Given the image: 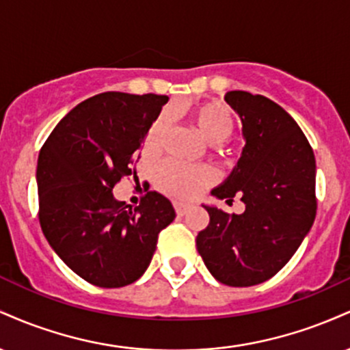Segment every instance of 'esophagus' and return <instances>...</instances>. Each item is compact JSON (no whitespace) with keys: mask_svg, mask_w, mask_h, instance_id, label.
<instances>
[{"mask_svg":"<svg viewBox=\"0 0 350 350\" xmlns=\"http://www.w3.org/2000/svg\"><path fill=\"white\" fill-rule=\"evenodd\" d=\"M189 208H191V206H189V204H186V202H178V200L174 202V211H176V214H178V215H184L189 211Z\"/></svg>","mask_w":350,"mask_h":350,"instance_id":"1","label":"esophagus"}]
</instances>
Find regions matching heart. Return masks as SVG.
Listing matches in <instances>:
<instances>
[{
	"label": "heart",
	"instance_id": "obj_1",
	"mask_svg": "<svg viewBox=\"0 0 350 350\" xmlns=\"http://www.w3.org/2000/svg\"><path fill=\"white\" fill-rule=\"evenodd\" d=\"M192 120L200 135L208 143H224L234 135L235 120L232 111L220 102H204L192 110ZM170 124V118L161 115L152 123L146 136L144 150L154 152ZM214 179V171L208 166H187L178 161H166L154 172V184L159 191L179 199H192L199 194L200 189Z\"/></svg>",
	"mask_w": 350,
	"mask_h": 350
}]
</instances>
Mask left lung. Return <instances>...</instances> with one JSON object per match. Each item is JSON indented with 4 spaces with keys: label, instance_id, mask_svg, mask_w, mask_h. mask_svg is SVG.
<instances>
[{
    "label": "left lung",
    "instance_id": "obj_1",
    "mask_svg": "<svg viewBox=\"0 0 350 350\" xmlns=\"http://www.w3.org/2000/svg\"><path fill=\"white\" fill-rule=\"evenodd\" d=\"M226 102L243 124L242 158L212 191L243 200L245 212L228 215L206 207L208 226L198 234L199 255L227 286H253L275 276L298 250L316 217V159L298 123L278 103L232 90Z\"/></svg>",
    "mask_w": 350,
    "mask_h": 350
}]
</instances>
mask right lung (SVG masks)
<instances>
[{
    "mask_svg": "<svg viewBox=\"0 0 350 350\" xmlns=\"http://www.w3.org/2000/svg\"><path fill=\"white\" fill-rule=\"evenodd\" d=\"M166 102V95L154 94L95 95L64 116L39 151L44 235L60 260L95 286L138 280L159 232L176 217L158 192H146L135 208L113 198L120 180L136 176L139 146Z\"/></svg>",
    "mask_w": 350,
    "mask_h": 350,
    "instance_id": "right-lung-1",
    "label": "right lung"
}]
</instances>
